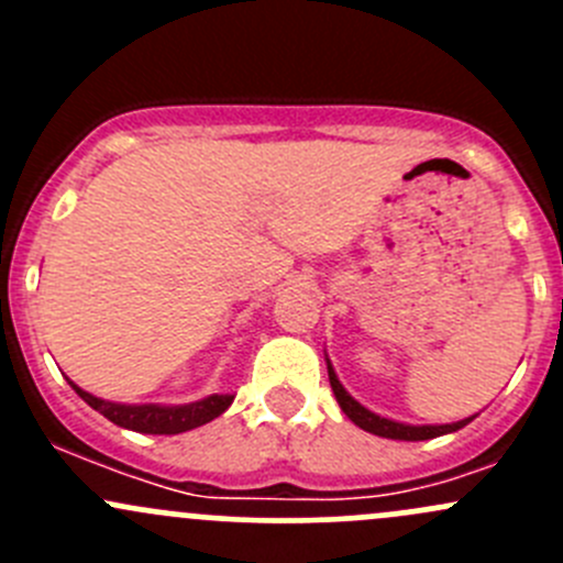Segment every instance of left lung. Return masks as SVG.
<instances>
[{"label": "left lung", "mask_w": 563, "mask_h": 563, "mask_svg": "<svg viewBox=\"0 0 563 563\" xmlns=\"http://www.w3.org/2000/svg\"><path fill=\"white\" fill-rule=\"evenodd\" d=\"M327 371H329V384H332V391H334V397H338V402H340V408H343L345 417H349L354 424H360L362 430H367V433L382 435V439L428 441V439H435V435L455 433V430L465 428V424L474 419V417H468V419H460V422H452V424H402V422H395V419L378 417V413L367 411L362 402H356L354 397H351L349 391L343 389V384L338 382V376H334L329 360H327Z\"/></svg>", "instance_id": "8db88e82"}]
</instances>
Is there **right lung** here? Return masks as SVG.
Listing matches in <instances>:
<instances>
[{"label":"right lung","mask_w":563,"mask_h":563,"mask_svg":"<svg viewBox=\"0 0 563 563\" xmlns=\"http://www.w3.org/2000/svg\"><path fill=\"white\" fill-rule=\"evenodd\" d=\"M70 387L78 391V397L84 402H89L95 411L103 413L106 419H111L119 428L152 435H176L185 433V430L201 428V424L220 417L234 402V395H209L198 402H187V406H155V402H146V406H124V402L100 400V397L89 395V391L76 387L73 382Z\"/></svg>","instance_id":"right-lung-1"}]
</instances>
